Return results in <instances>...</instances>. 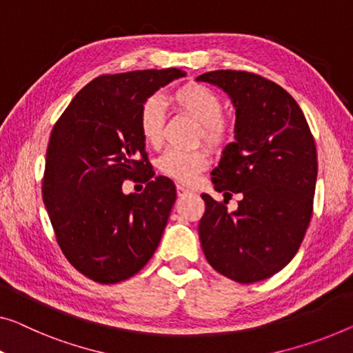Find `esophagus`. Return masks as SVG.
<instances>
[{
  "mask_svg": "<svg viewBox=\"0 0 353 353\" xmlns=\"http://www.w3.org/2000/svg\"><path fill=\"white\" fill-rule=\"evenodd\" d=\"M176 192H177V196H185V194L192 193L190 188H187L185 185H182V183H177V185H176Z\"/></svg>",
  "mask_w": 353,
  "mask_h": 353,
  "instance_id": "esophagus-1",
  "label": "esophagus"
}]
</instances>
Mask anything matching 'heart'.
Here are the masks:
<instances>
[{"label": "heart", "instance_id": "heart-1", "mask_svg": "<svg viewBox=\"0 0 353 353\" xmlns=\"http://www.w3.org/2000/svg\"><path fill=\"white\" fill-rule=\"evenodd\" d=\"M170 101L179 112L192 117L199 123L198 138L210 147H220L228 138V125L225 122L223 104L217 93L199 83H187L171 94ZM163 108L159 99L150 98L141 106L138 115L139 134L145 145L160 147L163 141ZM210 165L209 154L204 149L182 152L166 150L159 160L163 176L181 183H193Z\"/></svg>", "mask_w": 353, "mask_h": 353}]
</instances>
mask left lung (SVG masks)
Segmentation results:
<instances>
[{"instance_id": "left-lung-1", "label": "left lung", "mask_w": 353, "mask_h": 353, "mask_svg": "<svg viewBox=\"0 0 353 353\" xmlns=\"http://www.w3.org/2000/svg\"><path fill=\"white\" fill-rule=\"evenodd\" d=\"M196 81L228 93L236 109L234 143L212 171L223 203L203 193L206 210L199 241L209 265L239 283L259 282L287 266L311 222L317 149L298 103L287 90L254 72L220 70ZM241 192L239 209L226 208Z\"/></svg>"}]
</instances>
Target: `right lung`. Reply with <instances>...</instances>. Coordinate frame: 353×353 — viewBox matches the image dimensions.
<instances>
[{
    "mask_svg": "<svg viewBox=\"0 0 353 353\" xmlns=\"http://www.w3.org/2000/svg\"><path fill=\"white\" fill-rule=\"evenodd\" d=\"M185 72L177 68L104 74L79 92L50 133L42 199L63 255L99 283L126 281L160 244L176 201L157 176L138 128L141 106ZM145 181L125 195L123 180Z\"/></svg>",
    "mask_w": 353,
    "mask_h": 353,
    "instance_id": "right-lung-1",
    "label": "right lung"
}]
</instances>
